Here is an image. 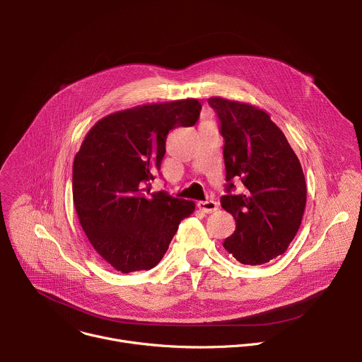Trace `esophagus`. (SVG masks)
<instances>
[{"mask_svg": "<svg viewBox=\"0 0 362 362\" xmlns=\"http://www.w3.org/2000/svg\"><path fill=\"white\" fill-rule=\"evenodd\" d=\"M197 208L203 212V214H212L218 209V203L215 200H199L197 202Z\"/></svg>", "mask_w": 362, "mask_h": 362, "instance_id": "34e87169", "label": "esophagus"}]
</instances>
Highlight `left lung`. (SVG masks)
I'll return each mask as SVG.
<instances>
[{"label": "left lung", "instance_id": "8db88e82", "mask_svg": "<svg viewBox=\"0 0 362 362\" xmlns=\"http://www.w3.org/2000/svg\"><path fill=\"white\" fill-rule=\"evenodd\" d=\"M225 139L226 192L222 208L236 222L223 247L243 265H262L282 255L295 238L306 204L299 159L271 116L249 103L208 98ZM243 183L232 195L231 180Z\"/></svg>", "mask_w": 362, "mask_h": 362}]
</instances>
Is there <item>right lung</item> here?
Returning a JSON list of instances; mask_svg holds the SVG:
<instances>
[{"mask_svg":"<svg viewBox=\"0 0 362 362\" xmlns=\"http://www.w3.org/2000/svg\"><path fill=\"white\" fill-rule=\"evenodd\" d=\"M196 98L136 106L98 120L73 165V202L94 250L122 274L147 271L166 253L194 202L150 192L168 133L193 126Z\"/></svg>","mask_w":362,"mask_h":362,"instance_id":"1","label":"right lung"}]
</instances>
